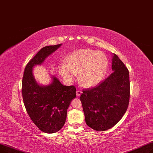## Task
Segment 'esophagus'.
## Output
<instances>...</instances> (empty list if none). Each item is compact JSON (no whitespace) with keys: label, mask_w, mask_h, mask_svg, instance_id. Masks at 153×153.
Masks as SVG:
<instances>
[{"label":"esophagus","mask_w":153,"mask_h":153,"mask_svg":"<svg viewBox=\"0 0 153 153\" xmlns=\"http://www.w3.org/2000/svg\"><path fill=\"white\" fill-rule=\"evenodd\" d=\"M76 96H77L78 97H79V96H80V95H81V94L82 93V92L81 91H79V90H78V91H76Z\"/></svg>","instance_id":"1"}]
</instances>
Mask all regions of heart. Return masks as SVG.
I'll return each instance as SVG.
<instances>
[{
    "label": "heart",
    "instance_id": "1",
    "mask_svg": "<svg viewBox=\"0 0 153 153\" xmlns=\"http://www.w3.org/2000/svg\"><path fill=\"white\" fill-rule=\"evenodd\" d=\"M108 65V59L103 53L90 49H81L69 55L65 63L58 65L57 70L68 83L74 81L79 73V83L84 87L90 88L102 80Z\"/></svg>",
    "mask_w": 153,
    "mask_h": 153
}]
</instances>
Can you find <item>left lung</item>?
Wrapping results in <instances>:
<instances>
[{
	"mask_svg": "<svg viewBox=\"0 0 153 153\" xmlns=\"http://www.w3.org/2000/svg\"><path fill=\"white\" fill-rule=\"evenodd\" d=\"M112 55V74L98 86L83 90L80 96L86 125L98 131L117 124L129 104L128 70L117 55Z\"/></svg>",
	"mask_w": 153,
	"mask_h": 153,
	"instance_id": "obj_1",
	"label": "left lung"
}]
</instances>
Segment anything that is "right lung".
Here are the masks:
<instances>
[{"mask_svg":"<svg viewBox=\"0 0 153 153\" xmlns=\"http://www.w3.org/2000/svg\"><path fill=\"white\" fill-rule=\"evenodd\" d=\"M61 45L43 47L26 65L22 79V93L27 112L34 124L46 133H55L64 126L68 108L76 97V88L62 85L54 75L50 76L49 84L40 85L33 69L41 65Z\"/></svg>","mask_w":153,"mask_h":153,"instance_id":"1","label":"right lung"}]
</instances>
